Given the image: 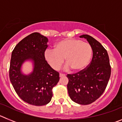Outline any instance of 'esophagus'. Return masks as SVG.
<instances>
[{"label":"esophagus","mask_w":122,"mask_h":122,"mask_svg":"<svg viewBox=\"0 0 122 122\" xmlns=\"http://www.w3.org/2000/svg\"><path fill=\"white\" fill-rule=\"evenodd\" d=\"M59 76H60V77H63V76H65V74H62V73H60V74H59Z\"/></svg>","instance_id":"esophagus-1"}]
</instances>
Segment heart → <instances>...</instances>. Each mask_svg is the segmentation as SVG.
Segmentation results:
<instances>
[{
	"mask_svg": "<svg viewBox=\"0 0 122 122\" xmlns=\"http://www.w3.org/2000/svg\"><path fill=\"white\" fill-rule=\"evenodd\" d=\"M92 48L88 43L79 39H65L54 46V49H47L45 57L49 65L54 70H58L63 61L66 63V69L73 71L84 70L90 63L92 56Z\"/></svg>",
	"mask_w": 122,
	"mask_h": 122,
	"instance_id": "obj_1",
	"label": "heart"
}]
</instances>
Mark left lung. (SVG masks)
<instances>
[{
    "label": "left lung",
    "mask_w": 122,
    "mask_h": 122,
    "mask_svg": "<svg viewBox=\"0 0 122 122\" xmlns=\"http://www.w3.org/2000/svg\"><path fill=\"white\" fill-rule=\"evenodd\" d=\"M91 45L93 57L86 68L75 74H67L68 92L70 98L79 104L87 105L103 94L109 80L111 67L107 51L92 36L82 35Z\"/></svg>",
    "instance_id": "left-lung-1"
}]
</instances>
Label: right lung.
<instances>
[{"instance_id":"right-lung-1","label":"right lung","mask_w":122,"mask_h":122,"mask_svg":"<svg viewBox=\"0 0 122 122\" xmlns=\"http://www.w3.org/2000/svg\"><path fill=\"white\" fill-rule=\"evenodd\" d=\"M48 38L34 32L25 37L15 46L11 53L10 79L18 95L24 101L34 106L49 103L52 89L59 81V73L52 68L45 60ZM27 60L33 62L30 74H22L20 68Z\"/></svg>"}]
</instances>
